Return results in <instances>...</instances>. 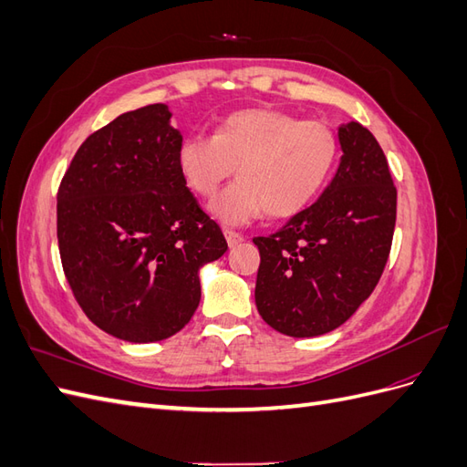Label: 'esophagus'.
Listing matches in <instances>:
<instances>
[{
	"label": "esophagus",
	"mask_w": 467,
	"mask_h": 467,
	"mask_svg": "<svg viewBox=\"0 0 467 467\" xmlns=\"http://www.w3.org/2000/svg\"><path fill=\"white\" fill-rule=\"evenodd\" d=\"M223 235H225V239H228V245L230 247H235V245H239V244L244 242V235L242 234L234 232V230H228V228L223 230Z\"/></svg>",
	"instance_id": "esophagus-1"
}]
</instances>
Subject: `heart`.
<instances>
[{
	"label": "heart",
	"instance_id": "b5f03b06",
	"mask_svg": "<svg viewBox=\"0 0 467 467\" xmlns=\"http://www.w3.org/2000/svg\"><path fill=\"white\" fill-rule=\"evenodd\" d=\"M338 158L329 124L302 120L285 110L245 109L225 117L212 136L191 134L177 150L189 189L210 199L235 171L239 179L210 210L230 225L263 216L298 214L327 185Z\"/></svg>",
	"mask_w": 467,
	"mask_h": 467
}]
</instances>
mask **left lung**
<instances>
[{"mask_svg": "<svg viewBox=\"0 0 467 467\" xmlns=\"http://www.w3.org/2000/svg\"><path fill=\"white\" fill-rule=\"evenodd\" d=\"M338 142L341 163L319 199L253 239L261 253L257 309L290 337L343 325L374 292L391 251L398 189L386 155L358 122L341 126Z\"/></svg>", "mask_w": 467, "mask_h": 467, "instance_id": "8db88e82", "label": "left lung"}]
</instances>
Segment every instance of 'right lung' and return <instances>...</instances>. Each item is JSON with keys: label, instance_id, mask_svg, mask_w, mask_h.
<instances>
[{"label": "right lung", "instance_id": "1", "mask_svg": "<svg viewBox=\"0 0 467 467\" xmlns=\"http://www.w3.org/2000/svg\"><path fill=\"white\" fill-rule=\"evenodd\" d=\"M155 103L109 122L76 151L58 187L56 234L79 307L130 343L175 335L201 302L199 268L228 242L177 163L182 142Z\"/></svg>", "mask_w": 467, "mask_h": 467}]
</instances>
